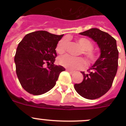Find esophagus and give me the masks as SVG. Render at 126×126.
I'll use <instances>...</instances> for the list:
<instances>
[{
    "label": "esophagus",
    "mask_w": 126,
    "mask_h": 126,
    "mask_svg": "<svg viewBox=\"0 0 126 126\" xmlns=\"http://www.w3.org/2000/svg\"><path fill=\"white\" fill-rule=\"evenodd\" d=\"M66 71H67V72H69V73H71V74H72V73H74V72L73 71H71V70H70V69H66Z\"/></svg>",
    "instance_id": "obj_1"
}]
</instances>
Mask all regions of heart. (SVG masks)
Listing matches in <instances>:
<instances>
[{
	"label": "heart",
	"instance_id": "1",
	"mask_svg": "<svg viewBox=\"0 0 126 126\" xmlns=\"http://www.w3.org/2000/svg\"><path fill=\"white\" fill-rule=\"evenodd\" d=\"M77 42L82 48V53L84 55L86 61L88 64H92L96 60V55L94 53L93 48V44L92 42L86 38H78L76 39ZM67 40L62 39L58 42L56 46V51L59 54H62L66 50ZM58 62L60 65L69 69L75 70L80 69L86 65L85 62L81 57H74L71 55H64L59 58Z\"/></svg>",
	"mask_w": 126,
	"mask_h": 126
}]
</instances>
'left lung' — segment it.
Instances as JSON below:
<instances>
[{"instance_id": "obj_1", "label": "left lung", "mask_w": 126, "mask_h": 126, "mask_svg": "<svg viewBox=\"0 0 126 126\" xmlns=\"http://www.w3.org/2000/svg\"><path fill=\"white\" fill-rule=\"evenodd\" d=\"M97 43L100 55L88 70L83 74V81L74 84L77 93L85 98L93 100L103 96L112 86L118 67L119 52L116 40L109 33L92 28L79 33Z\"/></svg>"}]
</instances>
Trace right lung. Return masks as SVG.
Segmentation results:
<instances>
[{
	"mask_svg": "<svg viewBox=\"0 0 126 126\" xmlns=\"http://www.w3.org/2000/svg\"><path fill=\"white\" fill-rule=\"evenodd\" d=\"M62 36L37 31L26 34L18 44L14 57L16 74L22 87L30 94L48 92L55 85L60 73L65 71L64 67L53 64L56 46ZM45 63L47 68L43 65Z\"/></svg>",
	"mask_w": 126,
	"mask_h": 126,
	"instance_id": "1",
	"label": "right lung"
}]
</instances>
